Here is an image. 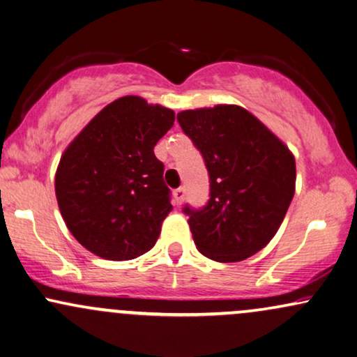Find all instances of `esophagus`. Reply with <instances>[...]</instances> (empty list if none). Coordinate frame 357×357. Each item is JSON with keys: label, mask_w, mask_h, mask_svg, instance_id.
<instances>
[{"label": "esophagus", "mask_w": 357, "mask_h": 357, "mask_svg": "<svg viewBox=\"0 0 357 357\" xmlns=\"http://www.w3.org/2000/svg\"><path fill=\"white\" fill-rule=\"evenodd\" d=\"M184 196H186V190H184V188H178V190H174L176 204H181L184 201Z\"/></svg>", "instance_id": "34e87169"}]
</instances>
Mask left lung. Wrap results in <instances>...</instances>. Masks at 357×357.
<instances>
[{
    "label": "left lung",
    "mask_w": 357,
    "mask_h": 357,
    "mask_svg": "<svg viewBox=\"0 0 357 357\" xmlns=\"http://www.w3.org/2000/svg\"><path fill=\"white\" fill-rule=\"evenodd\" d=\"M178 123L209 174L206 206L183 209L197 251L218 263L256 255L278 233L293 201V153L241 106L181 111Z\"/></svg>",
    "instance_id": "obj_1"
}]
</instances>
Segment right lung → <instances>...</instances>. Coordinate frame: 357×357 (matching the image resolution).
Here are the masks:
<instances>
[{
    "instance_id": "obj_1",
    "label": "right lung",
    "mask_w": 357,
    "mask_h": 357,
    "mask_svg": "<svg viewBox=\"0 0 357 357\" xmlns=\"http://www.w3.org/2000/svg\"><path fill=\"white\" fill-rule=\"evenodd\" d=\"M174 124V111L139 96L109 102L63 153L54 179L68 229L93 255L128 261L158 241L171 191L154 146Z\"/></svg>"
}]
</instances>
